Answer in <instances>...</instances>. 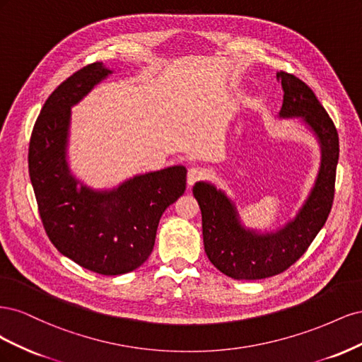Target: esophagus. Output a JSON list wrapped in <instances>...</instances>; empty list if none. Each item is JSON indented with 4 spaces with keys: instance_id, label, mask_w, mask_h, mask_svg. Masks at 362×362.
Returning <instances> with one entry per match:
<instances>
[{
    "instance_id": "34e87169",
    "label": "esophagus",
    "mask_w": 362,
    "mask_h": 362,
    "mask_svg": "<svg viewBox=\"0 0 362 362\" xmlns=\"http://www.w3.org/2000/svg\"><path fill=\"white\" fill-rule=\"evenodd\" d=\"M205 177V172L199 168H192L189 169V173H187V185L189 187H192V185L194 182H198L199 180H202Z\"/></svg>"
}]
</instances>
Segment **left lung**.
<instances>
[{"label":"left lung","instance_id":"1","mask_svg":"<svg viewBox=\"0 0 362 362\" xmlns=\"http://www.w3.org/2000/svg\"><path fill=\"white\" fill-rule=\"evenodd\" d=\"M284 90L279 119L299 117L320 145V168L299 211L273 231L246 228L229 196L208 181L194 184L193 194L202 213L205 254L214 267L233 279L275 276L294 264L323 228L334 202L339 156L338 133L314 92L299 78L278 72Z\"/></svg>","mask_w":362,"mask_h":362}]
</instances>
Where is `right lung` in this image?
Here are the masks:
<instances>
[{"label":"right lung","mask_w":362,"mask_h":362,"mask_svg":"<svg viewBox=\"0 0 362 362\" xmlns=\"http://www.w3.org/2000/svg\"><path fill=\"white\" fill-rule=\"evenodd\" d=\"M115 71L96 62L76 71L43 104L33 128L28 172L43 228L60 254L100 275L140 267L156 243L160 217L185 190L184 166L134 175L95 190L69 168L71 108Z\"/></svg>","instance_id":"add662e5"}]
</instances>
